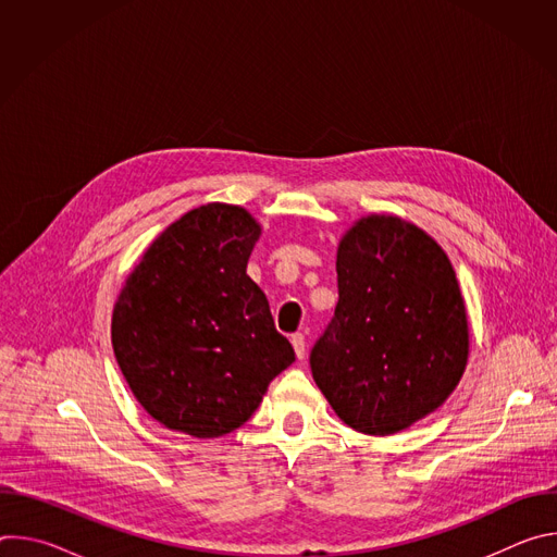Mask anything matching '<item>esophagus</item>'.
<instances>
[{
	"label": "esophagus",
	"instance_id": "1",
	"mask_svg": "<svg viewBox=\"0 0 557 557\" xmlns=\"http://www.w3.org/2000/svg\"><path fill=\"white\" fill-rule=\"evenodd\" d=\"M290 344H293V348H295L297 359H304V355H306V339H304V335H301V333H295V335L290 337Z\"/></svg>",
	"mask_w": 557,
	"mask_h": 557
}]
</instances>
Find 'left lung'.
Listing matches in <instances>:
<instances>
[{"instance_id":"obj_1","label":"left lung","mask_w":557,"mask_h":557,"mask_svg":"<svg viewBox=\"0 0 557 557\" xmlns=\"http://www.w3.org/2000/svg\"><path fill=\"white\" fill-rule=\"evenodd\" d=\"M339 301L310 350V370L357 432H401L445 404L469 355L456 273L432 237L394 215H368L337 249Z\"/></svg>"}]
</instances>
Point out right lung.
I'll return each instance as SVG.
<instances>
[{
	"instance_id": "add662e5",
	"label": "right lung",
	"mask_w": 557,
	"mask_h": 557,
	"mask_svg": "<svg viewBox=\"0 0 557 557\" xmlns=\"http://www.w3.org/2000/svg\"><path fill=\"white\" fill-rule=\"evenodd\" d=\"M260 224L211 202L170 224L112 312L119 368L151 419L196 438L245 425L295 361L267 295L247 275Z\"/></svg>"
}]
</instances>
